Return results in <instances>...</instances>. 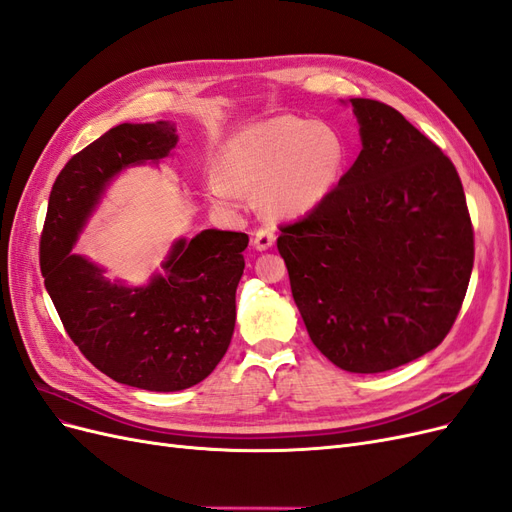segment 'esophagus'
<instances>
[{"mask_svg": "<svg viewBox=\"0 0 512 512\" xmlns=\"http://www.w3.org/2000/svg\"><path fill=\"white\" fill-rule=\"evenodd\" d=\"M252 243H254V247H256L258 252H265V250H269V247H273V243H275V232L269 230V228H258V230L254 232Z\"/></svg>", "mask_w": 512, "mask_h": 512, "instance_id": "34e87169", "label": "esophagus"}]
</instances>
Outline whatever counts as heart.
Listing matches in <instances>:
<instances>
[{
  "label": "heart",
  "instance_id": "heart-1",
  "mask_svg": "<svg viewBox=\"0 0 512 512\" xmlns=\"http://www.w3.org/2000/svg\"><path fill=\"white\" fill-rule=\"evenodd\" d=\"M346 143L327 123L273 117L237 130L222 145L218 173L205 192L211 205L243 209L247 192H258L269 218L290 220L314 211L342 175Z\"/></svg>",
  "mask_w": 512,
  "mask_h": 512
}]
</instances>
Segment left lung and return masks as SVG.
I'll return each mask as SVG.
<instances>
[{
    "label": "left lung",
    "instance_id": "obj_1",
    "mask_svg": "<svg viewBox=\"0 0 512 512\" xmlns=\"http://www.w3.org/2000/svg\"><path fill=\"white\" fill-rule=\"evenodd\" d=\"M350 104L359 158L322 205L280 226L277 250L314 346L339 369L380 374L451 331L470 284L474 232L442 149L389 104Z\"/></svg>",
    "mask_w": 512,
    "mask_h": 512
}]
</instances>
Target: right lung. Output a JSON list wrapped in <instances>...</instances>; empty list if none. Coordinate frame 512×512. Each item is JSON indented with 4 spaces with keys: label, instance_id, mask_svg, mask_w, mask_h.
I'll list each match as a JSON object with an SVG mask.
<instances>
[{
    "label": "right lung",
    "instance_id": "right-lung-1",
    "mask_svg": "<svg viewBox=\"0 0 512 512\" xmlns=\"http://www.w3.org/2000/svg\"><path fill=\"white\" fill-rule=\"evenodd\" d=\"M175 132L170 121L119 123L76 153L53 183L40 241L44 286L72 342L108 378L156 393L190 389L222 361L250 239L215 228L181 237L143 286L111 280L74 245L108 185L126 168L160 166Z\"/></svg>",
    "mask_w": 512,
    "mask_h": 512
}]
</instances>
